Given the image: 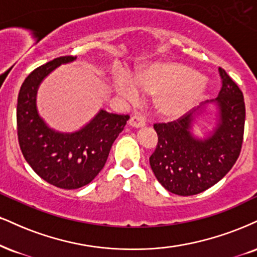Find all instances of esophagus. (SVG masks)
<instances>
[{
  "instance_id": "1",
  "label": "esophagus",
  "mask_w": 257,
  "mask_h": 257,
  "mask_svg": "<svg viewBox=\"0 0 257 257\" xmlns=\"http://www.w3.org/2000/svg\"><path fill=\"white\" fill-rule=\"evenodd\" d=\"M129 125L134 126V128H141V126L146 125V120L141 116H132L129 119Z\"/></svg>"
}]
</instances>
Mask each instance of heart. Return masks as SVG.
I'll use <instances>...</instances> for the list:
<instances>
[{"mask_svg": "<svg viewBox=\"0 0 257 257\" xmlns=\"http://www.w3.org/2000/svg\"><path fill=\"white\" fill-rule=\"evenodd\" d=\"M117 91L125 99L139 97V91L156 94L154 107L166 118H178L199 103L206 92V82L190 67L178 62H158L139 70L133 80L120 76Z\"/></svg>", "mask_w": 257, "mask_h": 257, "instance_id": "obj_1", "label": "heart"}]
</instances>
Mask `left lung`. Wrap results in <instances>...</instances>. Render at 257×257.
<instances>
[{"instance_id": "8db88e82", "label": "left lung", "mask_w": 257, "mask_h": 257, "mask_svg": "<svg viewBox=\"0 0 257 257\" xmlns=\"http://www.w3.org/2000/svg\"><path fill=\"white\" fill-rule=\"evenodd\" d=\"M219 75L220 92L211 100L218 106V123L209 137L202 140L191 134L193 112L174 122L154 124L158 145L150 157L151 169L159 183L176 195H196L213 187L239 157L245 122L243 93L220 67Z\"/></svg>"}]
</instances>
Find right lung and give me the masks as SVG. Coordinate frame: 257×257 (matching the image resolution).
<instances>
[{"mask_svg": "<svg viewBox=\"0 0 257 257\" xmlns=\"http://www.w3.org/2000/svg\"><path fill=\"white\" fill-rule=\"evenodd\" d=\"M74 60L76 56L57 57L33 70L21 85L17 106L18 140L24 158L39 177L67 190L93 181L129 119L128 115L100 110L78 132L58 133L46 125L36 105L40 82L55 68Z\"/></svg>", "mask_w": 257, "mask_h": 257, "instance_id": "obj_1", "label": "right lung"}]
</instances>
